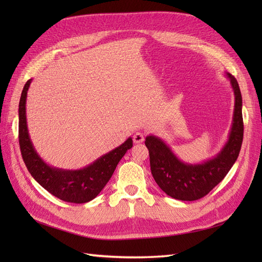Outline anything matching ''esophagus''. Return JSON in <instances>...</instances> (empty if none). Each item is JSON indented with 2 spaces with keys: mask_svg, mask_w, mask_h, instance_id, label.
<instances>
[{
  "mask_svg": "<svg viewBox=\"0 0 262 262\" xmlns=\"http://www.w3.org/2000/svg\"><path fill=\"white\" fill-rule=\"evenodd\" d=\"M133 141H134L135 144H140L142 142H144V134L141 132H137L134 134V136H133Z\"/></svg>",
  "mask_w": 262,
  "mask_h": 262,
  "instance_id": "esophagus-1",
  "label": "esophagus"
}]
</instances>
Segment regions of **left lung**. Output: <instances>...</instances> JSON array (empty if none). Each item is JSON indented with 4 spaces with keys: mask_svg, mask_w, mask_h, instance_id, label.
<instances>
[{
    "mask_svg": "<svg viewBox=\"0 0 262 262\" xmlns=\"http://www.w3.org/2000/svg\"><path fill=\"white\" fill-rule=\"evenodd\" d=\"M234 92V113L229 140L216 157L203 163H185L178 159L161 138L148 135L145 145L149 153L152 176L168 196L192 202L206 196L224 179L235 163L243 141L242 96L236 79L226 73Z\"/></svg>",
    "mask_w": 262,
    "mask_h": 262,
    "instance_id": "left-lung-1",
    "label": "left lung"
}]
</instances>
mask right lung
I'll return each mask as SVG.
<instances>
[{"mask_svg": "<svg viewBox=\"0 0 262 262\" xmlns=\"http://www.w3.org/2000/svg\"><path fill=\"white\" fill-rule=\"evenodd\" d=\"M30 83L31 80L27 81L19 102V144L28 171L39 185L60 200L75 204L90 202L107 185L117 164L128 149L132 148V137H128L120 146L83 169L64 170L51 166L39 157L28 132L26 102Z\"/></svg>", "mask_w": 262, "mask_h": 262, "instance_id": "add662e5", "label": "right lung"}]
</instances>
